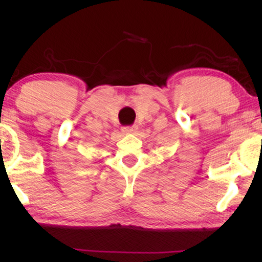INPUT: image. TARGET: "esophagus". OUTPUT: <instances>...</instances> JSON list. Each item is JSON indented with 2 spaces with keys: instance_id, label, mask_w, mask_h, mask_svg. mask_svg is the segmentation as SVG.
I'll list each match as a JSON object with an SVG mask.
<instances>
[{
  "instance_id": "1",
  "label": "esophagus",
  "mask_w": 262,
  "mask_h": 262,
  "mask_svg": "<svg viewBox=\"0 0 262 262\" xmlns=\"http://www.w3.org/2000/svg\"><path fill=\"white\" fill-rule=\"evenodd\" d=\"M139 129V127L136 125H133V126H126V127H122V132L125 133V134H135V133Z\"/></svg>"
}]
</instances>
